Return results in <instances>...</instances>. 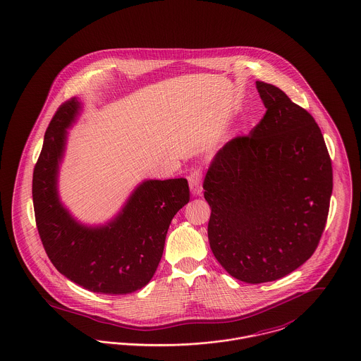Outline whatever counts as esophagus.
Here are the masks:
<instances>
[{
  "label": "esophagus",
  "mask_w": 361,
  "mask_h": 361,
  "mask_svg": "<svg viewBox=\"0 0 361 361\" xmlns=\"http://www.w3.org/2000/svg\"><path fill=\"white\" fill-rule=\"evenodd\" d=\"M201 179H202V171L200 169H192L190 175L188 176L190 192H192V195H200L202 192Z\"/></svg>",
  "instance_id": "34e87169"
}]
</instances>
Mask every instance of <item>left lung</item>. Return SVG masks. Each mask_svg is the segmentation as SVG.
<instances>
[{
    "label": "left lung",
    "mask_w": 361,
    "mask_h": 361,
    "mask_svg": "<svg viewBox=\"0 0 361 361\" xmlns=\"http://www.w3.org/2000/svg\"><path fill=\"white\" fill-rule=\"evenodd\" d=\"M256 87L264 118L217 152L204 180L212 253L246 283L283 278L312 256L333 192L330 154L312 115L274 85Z\"/></svg>",
    "instance_id": "left-lung-1"
}]
</instances>
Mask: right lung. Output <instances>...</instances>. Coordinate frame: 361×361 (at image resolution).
I'll list each match as a JSON object with an SVG mask.
<instances>
[{
  "mask_svg": "<svg viewBox=\"0 0 361 361\" xmlns=\"http://www.w3.org/2000/svg\"><path fill=\"white\" fill-rule=\"evenodd\" d=\"M82 105L73 97L53 116L32 173V202L42 245L51 264L73 283L121 295L144 288L161 260L172 217L190 192L185 178L144 180L121 212L102 226L79 223L61 204L57 179L67 128Z\"/></svg>",
  "mask_w": 361,
  "mask_h": 361,
  "instance_id": "1",
  "label": "right lung"
}]
</instances>
